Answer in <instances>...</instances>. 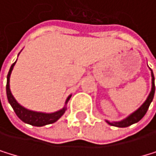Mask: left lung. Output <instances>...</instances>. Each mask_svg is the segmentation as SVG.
Returning a JSON list of instances; mask_svg holds the SVG:
<instances>
[{"instance_id":"left-lung-1","label":"left lung","mask_w":156,"mask_h":156,"mask_svg":"<svg viewBox=\"0 0 156 156\" xmlns=\"http://www.w3.org/2000/svg\"><path fill=\"white\" fill-rule=\"evenodd\" d=\"M151 91L149 95L148 99L146 100V101L144 104L140 106L138 109L133 112L131 115H129V117L126 118L125 120L121 121V122H113V123H110V122H107L110 126H118V127H126V126H129L133 124H135L137 122H139L140 120H141L144 116L145 114L147 113L148 109H149V106L151 105V102L152 101V99H154V92H155V86H154V73H152L151 71Z\"/></svg>"}]
</instances>
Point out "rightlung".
<instances>
[{"label": "right lung", "mask_w": 156, "mask_h": 156, "mask_svg": "<svg viewBox=\"0 0 156 156\" xmlns=\"http://www.w3.org/2000/svg\"><path fill=\"white\" fill-rule=\"evenodd\" d=\"M16 61H15L12 65L10 69H9V72L7 74V81H6V96H7V100L8 102L10 104V105L12 106L14 112L16 113L17 116L23 121L24 123L29 124L34 126H43L46 125H50L56 122V121L60 118L62 115L64 114V112L66 111V107L62 108L61 110H58L56 112L54 113H42V112H35V111H31L29 109H26L25 107H23L22 105H20L18 102L16 101V100L14 99V97L12 96L10 89H9V77H10L11 72L13 70V67ZM71 96H69L66 104L68 102V101L70 100Z\"/></svg>", "instance_id": "add662e5"}]
</instances>
